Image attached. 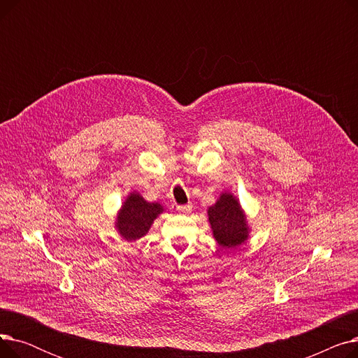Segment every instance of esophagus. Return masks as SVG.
<instances>
[{
    "mask_svg": "<svg viewBox=\"0 0 358 358\" xmlns=\"http://www.w3.org/2000/svg\"><path fill=\"white\" fill-rule=\"evenodd\" d=\"M192 204H181V206H177V210H180L181 213H190L192 212Z\"/></svg>",
    "mask_w": 358,
    "mask_h": 358,
    "instance_id": "1",
    "label": "esophagus"
}]
</instances>
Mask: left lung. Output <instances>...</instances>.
<instances>
[{
  "label": "left lung",
  "mask_w": 358,
  "mask_h": 358,
  "mask_svg": "<svg viewBox=\"0 0 358 358\" xmlns=\"http://www.w3.org/2000/svg\"><path fill=\"white\" fill-rule=\"evenodd\" d=\"M208 216L213 238L222 248H236L250 238L251 229L247 215L232 193H222L217 201L208 209Z\"/></svg>",
  "instance_id": "8db88e82"
}]
</instances>
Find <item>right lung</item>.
<instances>
[{
	"label": "right lung",
	"mask_w": 358,
	"mask_h": 358,
	"mask_svg": "<svg viewBox=\"0 0 358 358\" xmlns=\"http://www.w3.org/2000/svg\"><path fill=\"white\" fill-rule=\"evenodd\" d=\"M162 212V204L157 201L149 203L138 192H131L117 212L115 228L127 242L141 239Z\"/></svg>",
	"instance_id": "right-lung-1"
}]
</instances>
